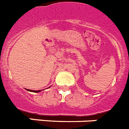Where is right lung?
I'll use <instances>...</instances> for the list:
<instances>
[{"label": "right lung", "instance_id": "1", "mask_svg": "<svg viewBox=\"0 0 129 129\" xmlns=\"http://www.w3.org/2000/svg\"><path fill=\"white\" fill-rule=\"evenodd\" d=\"M50 87V86H49ZM48 87V88H49ZM26 90H27L28 91H30V92H41L43 90H29V89H26Z\"/></svg>", "mask_w": 129, "mask_h": 129}]
</instances>
